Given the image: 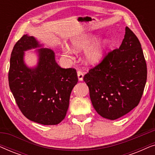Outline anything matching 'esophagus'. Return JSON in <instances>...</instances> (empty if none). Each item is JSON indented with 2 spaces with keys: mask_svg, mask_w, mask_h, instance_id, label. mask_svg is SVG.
<instances>
[{
  "mask_svg": "<svg viewBox=\"0 0 155 155\" xmlns=\"http://www.w3.org/2000/svg\"><path fill=\"white\" fill-rule=\"evenodd\" d=\"M78 77L79 81H82L83 80V77H84V73L82 71H78Z\"/></svg>",
  "mask_w": 155,
  "mask_h": 155,
  "instance_id": "1",
  "label": "esophagus"
}]
</instances>
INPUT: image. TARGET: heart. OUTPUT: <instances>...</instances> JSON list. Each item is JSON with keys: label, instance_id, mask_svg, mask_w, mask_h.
Returning a JSON list of instances; mask_svg holds the SVG:
<instances>
[{"label": "heart", "instance_id": "b5f03b06", "mask_svg": "<svg viewBox=\"0 0 155 155\" xmlns=\"http://www.w3.org/2000/svg\"><path fill=\"white\" fill-rule=\"evenodd\" d=\"M99 35L96 34L82 35L74 37L71 41V48L63 47V54L66 56H70L75 52L86 50L84 53V61L87 64L97 65L104 58L105 55L111 46V41L109 38L99 39Z\"/></svg>", "mask_w": 155, "mask_h": 155}]
</instances>
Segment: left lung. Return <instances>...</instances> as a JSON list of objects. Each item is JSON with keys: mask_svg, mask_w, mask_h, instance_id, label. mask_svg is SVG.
<instances>
[{"mask_svg": "<svg viewBox=\"0 0 155 155\" xmlns=\"http://www.w3.org/2000/svg\"><path fill=\"white\" fill-rule=\"evenodd\" d=\"M147 73L141 44L126 27L120 47L110 51L83 80L97 113L103 118L116 120L138 105Z\"/></svg>", "mask_w": 155, "mask_h": 155, "instance_id": "8db88e82", "label": "left lung"}]
</instances>
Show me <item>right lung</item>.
<instances>
[{"label": "right lung", "mask_w": 155, "mask_h": 155, "mask_svg": "<svg viewBox=\"0 0 155 155\" xmlns=\"http://www.w3.org/2000/svg\"><path fill=\"white\" fill-rule=\"evenodd\" d=\"M34 37L23 35L11 53L9 86L19 109L25 117L42 125H56L64 119L72 90L78 81L74 68H62L50 48L36 50L38 63L29 68L25 51L42 47Z\"/></svg>", "instance_id": "1"}]
</instances>
